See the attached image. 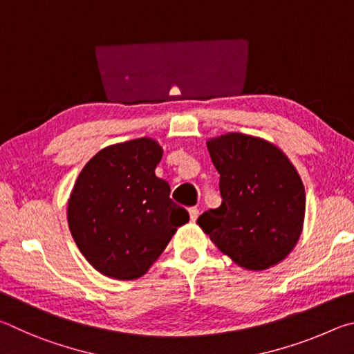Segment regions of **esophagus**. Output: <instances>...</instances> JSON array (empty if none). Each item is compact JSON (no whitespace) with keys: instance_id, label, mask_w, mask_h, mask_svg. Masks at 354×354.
Here are the masks:
<instances>
[{"instance_id":"esophagus-1","label":"esophagus","mask_w":354,"mask_h":354,"mask_svg":"<svg viewBox=\"0 0 354 354\" xmlns=\"http://www.w3.org/2000/svg\"><path fill=\"white\" fill-rule=\"evenodd\" d=\"M198 214H200V211L196 207H190L189 209V215H190V220L192 221H195L196 218H198Z\"/></svg>"}]
</instances>
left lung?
<instances>
[{
	"label": "left lung",
	"instance_id": "obj_1",
	"mask_svg": "<svg viewBox=\"0 0 354 354\" xmlns=\"http://www.w3.org/2000/svg\"><path fill=\"white\" fill-rule=\"evenodd\" d=\"M207 149L220 173L221 205L196 223L247 270L281 262L298 242L306 211L295 167L273 143L241 133L207 140Z\"/></svg>",
	"mask_w": 354,
	"mask_h": 354
}]
</instances>
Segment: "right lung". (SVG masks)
<instances>
[{
    "instance_id": "obj_1",
    "label": "right lung",
    "mask_w": 354,
    "mask_h": 354,
    "mask_svg": "<svg viewBox=\"0 0 354 354\" xmlns=\"http://www.w3.org/2000/svg\"><path fill=\"white\" fill-rule=\"evenodd\" d=\"M162 147L142 137L98 151L84 165L70 194V232L101 274L129 281L143 277L189 221L170 200V185L156 176Z\"/></svg>"
}]
</instances>
